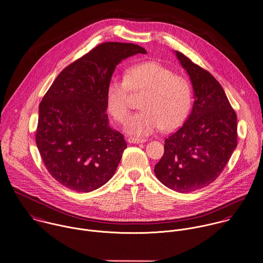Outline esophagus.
<instances>
[{"instance_id": "1", "label": "esophagus", "mask_w": 263, "mask_h": 263, "mask_svg": "<svg viewBox=\"0 0 263 263\" xmlns=\"http://www.w3.org/2000/svg\"><path fill=\"white\" fill-rule=\"evenodd\" d=\"M145 141H146V139H144V138H137V137H129L128 138V142H130V143H143Z\"/></svg>"}]
</instances>
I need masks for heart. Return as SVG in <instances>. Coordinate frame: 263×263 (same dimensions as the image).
Instances as JSON below:
<instances>
[{
	"label": "heart",
	"instance_id": "obj_1",
	"mask_svg": "<svg viewBox=\"0 0 263 263\" xmlns=\"http://www.w3.org/2000/svg\"><path fill=\"white\" fill-rule=\"evenodd\" d=\"M131 92L142 93L140 111L125 123V131L147 136L162 128L172 130L186 119L193 102L191 83L173 70L155 61L131 65L124 80H111L105 93L107 110L118 123H124L130 111Z\"/></svg>",
	"mask_w": 263,
	"mask_h": 263
}]
</instances>
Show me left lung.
Here are the masks:
<instances>
[{
	"label": "left lung",
	"instance_id": "1",
	"mask_svg": "<svg viewBox=\"0 0 263 263\" xmlns=\"http://www.w3.org/2000/svg\"><path fill=\"white\" fill-rule=\"evenodd\" d=\"M194 89V106L184 124L165 140V152L155 166L157 178L178 193L212 183L237 147V115L223 88L206 69L175 51Z\"/></svg>",
	"mask_w": 263,
	"mask_h": 263
}]
</instances>
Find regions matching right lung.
<instances>
[{
  "mask_svg": "<svg viewBox=\"0 0 263 263\" xmlns=\"http://www.w3.org/2000/svg\"><path fill=\"white\" fill-rule=\"evenodd\" d=\"M144 48L107 42L66 66L39 106L35 143L44 165L61 185L89 193L115 174L127 143L111 129L106 87L116 66Z\"/></svg>",
  "mask_w": 263,
  "mask_h": 263,
  "instance_id": "add662e5",
  "label": "right lung"
}]
</instances>
